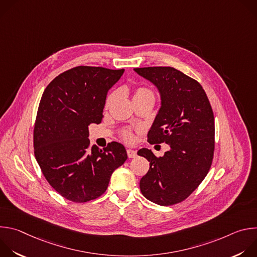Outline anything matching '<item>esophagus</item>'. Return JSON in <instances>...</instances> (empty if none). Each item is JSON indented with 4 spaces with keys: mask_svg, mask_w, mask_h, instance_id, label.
I'll use <instances>...</instances> for the list:
<instances>
[{
    "mask_svg": "<svg viewBox=\"0 0 257 257\" xmlns=\"http://www.w3.org/2000/svg\"><path fill=\"white\" fill-rule=\"evenodd\" d=\"M127 156H128V158H130V159H132V158H135L136 156H137V152L136 151H134V150H127Z\"/></svg>",
    "mask_w": 257,
    "mask_h": 257,
    "instance_id": "1",
    "label": "esophagus"
}]
</instances>
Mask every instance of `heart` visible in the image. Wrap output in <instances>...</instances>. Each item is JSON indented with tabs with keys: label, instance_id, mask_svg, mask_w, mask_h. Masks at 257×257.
<instances>
[{
	"label": "heart",
	"instance_id": "b5f03b06",
	"mask_svg": "<svg viewBox=\"0 0 257 257\" xmlns=\"http://www.w3.org/2000/svg\"><path fill=\"white\" fill-rule=\"evenodd\" d=\"M113 96H114V94L112 93V94H109V95L106 97V100H105V107H107V106L109 105V103H111V101H112V99H113ZM148 96L154 97V94H153L152 90L149 89V88L144 87V86H140V87H138V88H136V89L134 90V93H133V100H134V99H137V98L148 97ZM121 136H122V138H123L125 141H127V142H131V141L134 139L133 134H132V132H131L130 130H123V131L121 132Z\"/></svg>",
	"mask_w": 257,
	"mask_h": 257
}]
</instances>
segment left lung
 I'll list each match as a JSON object with an SVG mask.
<instances>
[{
	"label": "left lung",
	"mask_w": 257,
	"mask_h": 257,
	"mask_svg": "<svg viewBox=\"0 0 257 257\" xmlns=\"http://www.w3.org/2000/svg\"><path fill=\"white\" fill-rule=\"evenodd\" d=\"M154 83L162 106L149 132L151 144L166 142L171 150L156 157L141 149L150 162L139 183L145 198L163 206L185 200L207 175L214 152V118L208 97L195 79L173 67L135 68Z\"/></svg>",
	"instance_id": "left-lung-1"
}]
</instances>
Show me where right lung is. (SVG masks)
Masks as SVG:
<instances>
[{"label":"right lung","mask_w":257,"mask_h":257,"mask_svg":"<svg viewBox=\"0 0 257 257\" xmlns=\"http://www.w3.org/2000/svg\"><path fill=\"white\" fill-rule=\"evenodd\" d=\"M124 69L78 66L45 89L33 130L34 156L49 184L64 198L87 202L102 195L113 172L127 160L116 141L89 148L88 126L99 124L108 89Z\"/></svg>","instance_id":"1"}]
</instances>
